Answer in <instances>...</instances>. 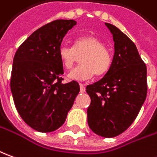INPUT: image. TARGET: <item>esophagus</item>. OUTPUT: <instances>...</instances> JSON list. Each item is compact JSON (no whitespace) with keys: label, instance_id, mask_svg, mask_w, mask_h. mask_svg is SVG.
<instances>
[{"label":"esophagus","instance_id":"1","mask_svg":"<svg viewBox=\"0 0 157 157\" xmlns=\"http://www.w3.org/2000/svg\"><path fill=\"white\" fill-rule=\"evenodd\" d=\"M80 88H81V93H85V91H86L85 85H83V84H80Z\"/></svg>","mask_w":157,"mask_h":157}]
</instances>
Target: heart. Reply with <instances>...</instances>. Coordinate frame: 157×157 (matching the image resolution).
Here are the masks:
<instances>
[{
  "label": "heart",
  "mask_w": 157,
  "mask_h": 157,
  "mask_svg": "<svg viewBox=\"0 0 157 157\" xmlns=\"http://www.w3.org/2000/svg\"><path fill=\"white\" fill-rule=\"evenodd\" d=\"M81 65L71 71L68 78L72 81H86L94 75H105L111 67L112 53L99 38L94 36L78 37L73 48L61 45L59 48V57L63 66L70 70L81 57Z\"/></svg>",
  "instance_id": "obj_1"
}]
</instances>
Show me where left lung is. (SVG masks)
Here are the masks:
<instances>
[{"instance_id": "obj_1", "label": "left lung", "mask_w": 157, "mask_h": 157, "mask_svg": "<svg viewBox=\"0 0 157 157\" xmlns=\"http://www.w3.org/2000/svg\"><path fill=\"white\" fill-rule=\"evenodd\" d=\"M113 36L115 53L109 71L86 86L91 98L87 122L96 134L113 138L134 121L147 94V69L135 44L115 25L105 23Z\"/></svg>"}]
</instances>
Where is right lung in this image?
Here are the masks:
<instances>
[{
    "mask_svg": "<svg viewBox=\"0 0 157 157\" xmlns=\"http://www.w3.org/2000/svg\"><path fill=\"white\" fill-rule=\"evenodd\" d=\"M75 20L58 19L32 33L17 48L11 75V91L22 119L40 132L64 123L80 92L75 81L63 84L59 48Z\"/></svg>",
    "mask_w": 157,
    "mask_h": 157,
    "instance_id": "add662e5",
    "label": "right lung"
}]
</instances>
